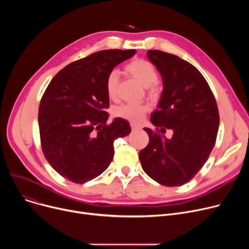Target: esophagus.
Returning <instances> with one entry per match:
<instances>
[{
  "instance_id": "obj_1",
  "label": "esophagus",
  "mask_w": 249,
  "mask_h": 249,
  "mask_svg": "<svg viewBox=\"0 0 249 249\" xmlns=\"http://www.w3.org/2000/svg\"><path fill=\"white\" fill-rule=\"evenodd\" d=\"M130 125H131V129L133 130V131H135V130H139V129H141V126H140V125H138V124H136V123H131Z\"/></svg>"
}]
</instances>
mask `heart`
Listing matches in <instances>:
<instances>
[{"label": "heart", "mask_w": 249, "mask_h": 249, "mask_svg": "<svg viewBox=\"0 0 249 249\" xmlns=\"http://www.w3.org/2000/svg\"><path fill=\"white\" fill-rule=\"evenodd\" d=\"M126 71L134 78L148 89V94L155 97L159 94L158 81L159 74L154 65L146 59H134L126 65ZM119 81V72L116 70L111 71L106 78V91L110 99L117 97V85ZM149 106L147 104H122L114 109V114L117 117L123 118L130 122H140L145 114L148 112Z\"/></svg>", "instance_id": "b5f03b06"}]
</instances>
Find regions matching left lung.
Segmentation results:
<instances>
[{"mask_svg": "<svg viewBox=\"0 0 249 249\" xmlns=\"http://www.w3.org/2000/svg\"><path fill=\"white\" fill-rule=\"evenodd\" d=\"M160 71L163 90L150 116L155 130L144 128L147 146L140 150L141 166L152 179L166 187L191 180L209 159L216 142L219 112L203 74L190 62L160 50H148ZM169 128L172 139L164 135Z\"/></svg>", "mask_w": 249, "mask_h": 249, "instance_id": "obj_1", "label": "left lung"}]
</instances>
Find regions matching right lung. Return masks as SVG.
Instances as JSON below:
<instances>
[{"mask_svg": "<svg viewBox=\"0 0 249 249\" xmlns=\"http://www.w3.org/2000/svg\"><path fill=\"white\" fill-rule=\"evenodd\" d=\"M135 49H108L73 61L52 78L38 112L41 148L63 178L84 184L105 172L114 156V140L131 132L116 118L107 124L106 78Z\"/></svg>", "mask_w": 249, "mask_h": 249, "instance_id": "1", "label": "right lung"}]
</instances>
